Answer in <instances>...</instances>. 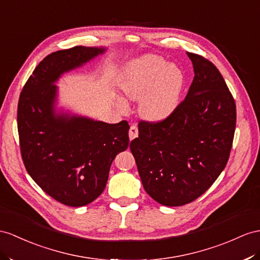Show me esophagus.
<instances>
[{"label":"esophagus","instance_id":"34e87169","mask_svg":"<svg viewBox=\"0 0 260 260\" xmlns=\"http://www.w3.org/2000/svg\"><path fill=\"white\" fill-rule=\"evenodd\" d=\"M128 135H129V139H134V138H136L138 136V127H137L136 125H132L131 126Z\"/></svg>","mask_w":260,"mask_h":260}]
</instances>
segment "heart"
I'll return each mask as SVG.
<instances>
[{"mask_svg": "<svg viewBox=\"0 0 260 260\" xmlns=\"http://www.w3.org/2000/svg\"><path fill=\"white\" fill-rule=\"evenodd\" d=\"M183 73L159 56H146L124 71L121 89L126 98L139 101V114L152 123L161 122L175 112L183 89ZM126 109L125 102H119Z\"/></svg>", "mask_w": 260, "mask_h": 260, "instance_id": "1", "label": "heart"}]
</instances>
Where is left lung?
<instances>
[{
    "mask_svg": "<svg viewBox=\"0 0 260 260\" xmlns=\"http://www.w3.org/2000/svg\"><path fill=\"white\" fill-rule=\"evenodd\" d=\"M194 78L188 94L161 122L142 121L129 148L145 191L162 205L180 206L202 196L229 161L236 105L216 67L187 52Z\"/></svg>",
    "mask_w": 260,
    "mask_h": 260,
    "instance_id": "obj_1",
    "label": "left lung"
}]
</instances>
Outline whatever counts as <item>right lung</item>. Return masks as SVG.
I'll list each match as a JSON object with an SVG mask.
<instances>
[{"instance_id": "right-lung-1", "label": "right lung", "mask_w": 260, "mask_h": 260, "mask_svg": "<svg viewBox=\"0 0 260 260\" xmlns=\"http://www.w3.org/2000/svg\"><path fill=\"white\" fill-rule=\"evenodd\" d=\"M104 51L76 46L45 57L25 83L17 106L19 146L28 175L52 199L75 208L103 192L113 160L128 147L129 125L57 113L55 82Z\"/></svg>"}]
</instances>
